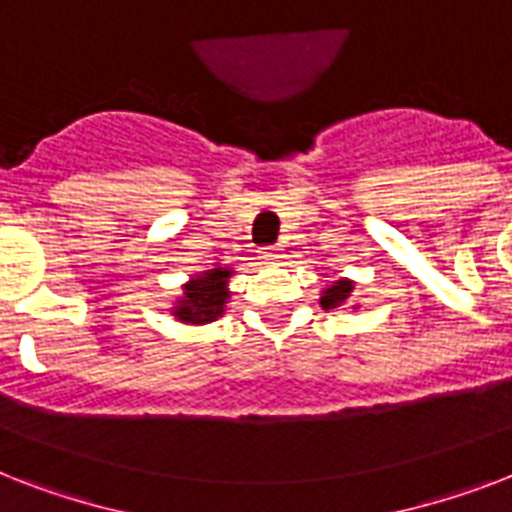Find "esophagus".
<instances>
[{
    "label": "esophagus",
    "instance_id": "obj_1",
    "mask_svg": "<svg viewBox=\"0 0 512 512\" xmlns=\"http://www.w3.org/2000/svg\"><path fill=\"white\" fill-rule=\"evenodd\" d=\"M260 257H263L265 263H279L284 255H281L279 247H268V249H263V252H260Z\"/></svg>",
    "mask_w": 512,
    "mask_h": 512
}]
</instances>
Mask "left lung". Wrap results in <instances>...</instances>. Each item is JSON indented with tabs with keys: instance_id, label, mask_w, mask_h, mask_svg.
Wrapping results in <instances>:
<instances>
[{
	"instance_id": "8db88e82",
	"label": "left lung",
	"mask_w": 512,
	"mask_h": 512,
	"mask_svg": "<svg viewBox=\"0 0 512 512\" xmlns=\"http://www.w3.org/2000/svg\"><path fill=\"white\" fill-rule=\"evenodd\" d=\"M353 287H356V281L350 279L329 281L327 287L321 289V308H324V311H332V308L348 305L350 295H353ZM353 308H358V305H353Z\"/></svg>"
}]
</instances>
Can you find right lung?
I'll return each instance as SVG.
<instances>
[{"label":"right lung","instance_id":"1","mask_svg":"<svg viewBox=\"0 0 512 512\" xmlns=\"http://www.w3.org/2000/svg\"><path fill=\"white\" fill-rule=\"evenodd\" d=\"M233 271L228 265H215L209 271L193 273L191 279L183 284V295L177 297L172 305V316L183 324L201 327L223 316L225 303H228V279Z\"/></svg>","mask_w":512,"mask_h":512}]
</instances>
